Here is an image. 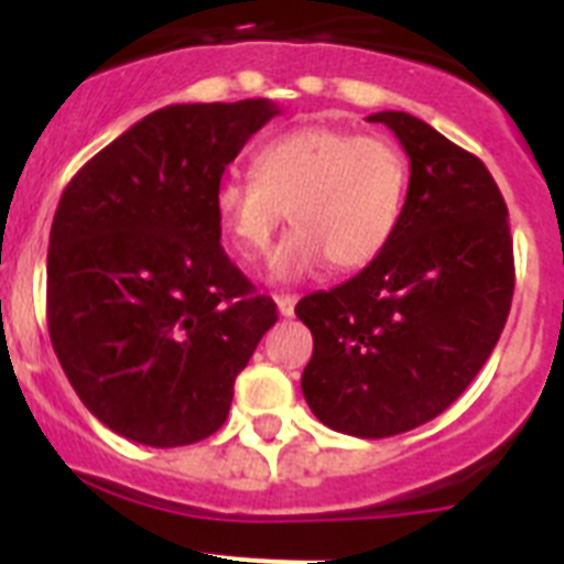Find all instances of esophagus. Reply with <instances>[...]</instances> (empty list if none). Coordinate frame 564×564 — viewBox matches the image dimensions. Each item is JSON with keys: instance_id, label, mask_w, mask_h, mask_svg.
Segmentation results:
<instances>
[{"instance_id": "esophagus-1", "label": "esophagus", "mask_w": 564, "mask_h": 564, "mask_svg": "<svg viewBox=\"0 0 564 564\" xmlns=\"http://www.w3.org/2000/svg\"><path fill=\"white\" fill-rule=\"evenodd\" d=\"M276 307L282 316H293V311H296V296H293V293H279Z\"/></svg>"}]
</instances>
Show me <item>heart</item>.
I'll return each instance as SVG.
<instances>
[{"instance_id":"1","label":"heart","mask_w":564,"mask_h":564,"mask_svg":"<svg viewBox=\"0 0 564 564\" xmlns=\"http://www.w3.org/2000/svg\"><path fill=\"white\" fill-rule=\"evenodd\" d=\"M410 188V163L381 134L307 123L276 134L253 154V174H226L214 214L234 253L259 259L279 226L293 223L271 257L276 282L313 276L333 262L358 271L392 242Z\"/></svg>"}]
</instances>
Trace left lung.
Instances as JSON below:
<instances>
[{"label": "left lung", "instance_id": "left-lung-1", "mask_svg": "<svg viewBox=\"0 0 564 564\" xmlns=\"http://www.w3.org/2000/svg\"><path fill=\"white\" fill-rule=\"evenodd\" d=\"M367 121L410 154L406 203L376 262L296 305L313 333L302 392L330 430L392 437L452 406L491 356L514 296V242L480 158L410 112Z\"/></svg>", "mask_w": 564, "mask_h": 564}]
</instances>
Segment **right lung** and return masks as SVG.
<instances>
[{"mask_svg":"<svg viewBox=\"0 0 564 564\" xmlns=\"http://www.w3.org/2000/svg\"><path fill=\"white\" fill-rule=\"evenodd\" d=\"M276 104H172L84 163L58 200L47 327L76 395L154 449L214 435L276 322L220 246L214 188Z\"/></svg>","mask_w":564,"mask_h":564,"instance_id":"1","label":"right lung"}]
</instances>
